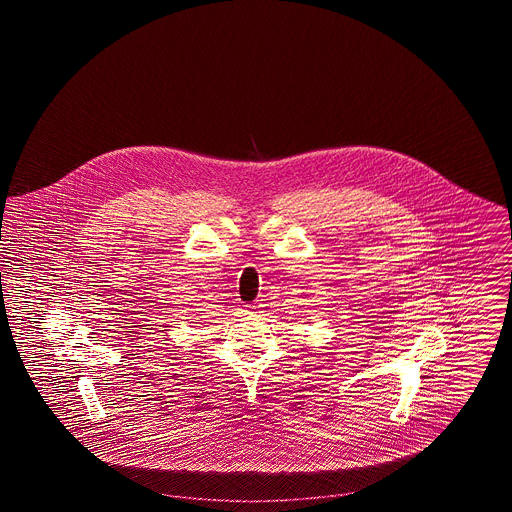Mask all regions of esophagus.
Wrapping results in <instances>:
<instances>
[{
    "instance_id": "obj_1",
    "label": "esophagus",
    "mask_w": 512,
    "mask_h": 512,
    "mask_svg": "<svg viewBox=\"0 0 512 512\" xmlns=\"http://www.w3.org/2000/svg\"><path fill=\"white\" fill-rule=\"evenodd\" d=\"M249 309H251V311H253V309H255V305H251V307H249Z\"/></svg>"
}]
</instances>
